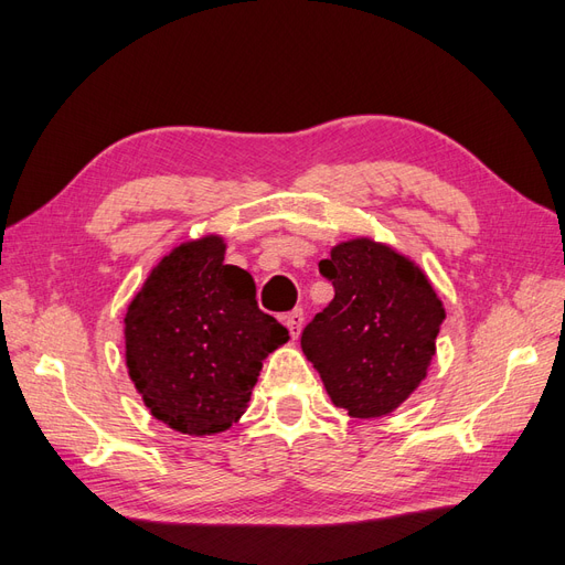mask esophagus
Here are the masks:
<instances>
[{
    "label": "esophagus",
    "instance_id": "1",
    "mask_svg": "<svg viewBox=\"0 0 565 565\" xmlns=\"http://www.w3.org/2000/svg\"><path fill=\"white\" fill-rule=\"evenodd\" d=\"M284 321H286V326H288L290 338L298 340V335H300V331H302V321H305L302 309H294V312H288V315L284 317Z\"/></svg>",
    "mask_w": 565,
    "mask_h": 565
}]
</instances>
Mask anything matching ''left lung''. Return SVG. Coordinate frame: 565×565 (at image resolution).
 Instances as JSON below:
<instances>
[{"label":"left lung","mask_w":565,"mask_h":565,"mask_svg":"<svg viewBox=\"0 0 565 565\" xmlns=\"http://www.w3.org/2000/svg\"><path fill=\"white\" fill-rule=\"evenodd\" d=\"M319 271L335 296L305 326L302 352L338 408L387 415L427 377L444 305L420 267L369 236L333 246Z\"/></svg>","instance_id":"obj_1"}]
</instances>
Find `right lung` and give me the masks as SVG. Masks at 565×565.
<instances>
[{
	"label": "right lung",
	"instance_id": "1",
	"mask_svg": "<svg viewBox=\"0 0 565 565\" xmlns=\"http://www.w3.org/2000/svg\"><path fill=\"white\" fill-rule=\"evenodd\" d=\"M225 248L217 234L175 246L124 317L126 366L145 406L190 436L239 420L265 356L288 342L248 271L225 265Z\"/></svg>",
	"mask_w": 565,
	"mask_h": 565
}]
</instances>
